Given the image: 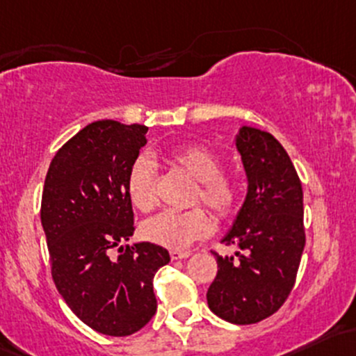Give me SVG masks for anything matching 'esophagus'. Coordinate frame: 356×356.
I'll return each instance as SVG.
<instances>
[{"mask_svg": "<svg viewBox=\"0 0 356 356\" xmlns=\"http://www.w3.org/2000/svg\"><path fill=\"white\" fill-rule=\"evenodd\" d=\"M191 255V252H181V250H170V259L172 260H181L187 259Z\"/></svg>", "mask_w": 356, "mask_h": 356, "instance_id": "34e87169", "label": "esophagus"}]
</instances>
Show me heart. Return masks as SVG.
<instances>
[{"mask_svg": "<svg viewBox=\"0 0 356 356\" xmlns=\"http://www.w3.org/2000/svg\"><path fill=\"white\" fill-rule=\"evenodd\" d=\"M162 159L175 169L196 181L193 201L204 202L216 216H226L235 208L238 199L236 181L221 170V159L199 143L172 147ZM127 193L138 211H150L155 204V165L147 155L131 162L127 174ZM211 229L204 209L194 208L184 213L165 211L143 222L142 233L147 240L169 248H186Z\"/></svg>", "mask_w": 356, "mask_h": 356, "instance_id": "obj_1", "label": "heart"}]
</instances>
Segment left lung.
Returning <instances> with one entry per match:
<instances>
[{"instance_id": "obj_1", "label": "left lung", "mask_w": 356, "mask_h": 356, "mask_svg": "<svg viewBox=\"0 0 356 356\" xmlns=\"http://www.w3.org/2000/svg\"><path fill=\"white\" fill-rule=\"evenodd\" d=\"M236 148L248 191L225 245L235 257L213 255L218 273L208 306L233 324H253L280 309L296 284L306 245L302 186L287 152L267 131L241 127Z\"/></svg>"}]
</instances>
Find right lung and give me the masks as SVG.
Segmentation results:
<instances>
[{"instance_id":"add662e5","label":"right lung","mask_w":356,"mask_h":356,"mask_svg":"<svg viewBox=\"0 0 356 356\" xmlns=\"http://www.w3.org/2000/svg\"><path fill=\"white\" fill-rule=\"evenodd\" d=\"M145 124L101 120L74 135L50 162L40 220L52 279L70 311L108 337H128L154 318V275L170 261L134 235L127 174L145 147ZM118 248L120 255L113 257Z\"/></svg>"}]
</instances>
